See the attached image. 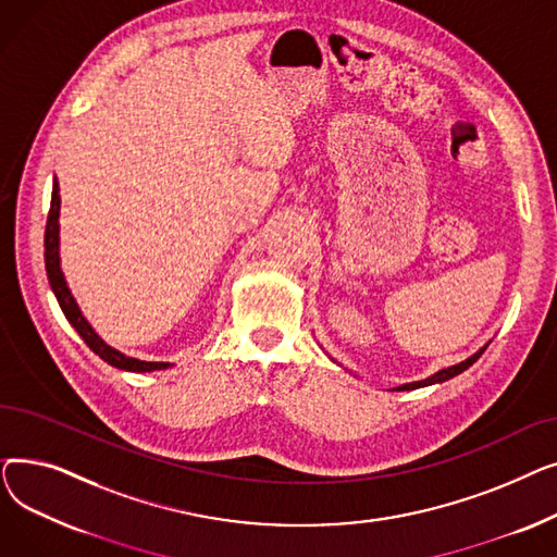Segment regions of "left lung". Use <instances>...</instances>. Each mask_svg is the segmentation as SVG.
Here are the masks:
<instances>
[{"instance_id": "8db88e82", "label": "left lung", "mask_w": 557, "mask_h": 557, "mask_svg": "<svg viewBox=\"0 0 557 557\" xmlns=\"http://www.w3.org/2000/svg\"><path fill=\"white\" fill-rule=\"evenodd\" d=\"M487 347V345H485ZM485 347H481L476 355H472L470 359H465V361H460V363H456V366H451V368H443V370H437L435 374H431V376H426V379H422V382H411V384H404V386H397L395 391H416V388H424V386H433V384H443V382H447V379H451V376H456V374H460V372H465L467 368H470L472 363H476V359L485 352Z\"/></svg>"}]
</instances>
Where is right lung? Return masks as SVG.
<instances>
[{"instance_id":"add662e5","label":"right lung","mask_w":557,"mask_h":557,"mask_svg":"<svg viewBox=\"0 0 557 557\" xmlns=\"http://www.w3.org/2000/svg\"><path fill=\"white\" fill-rule=\"evenodd\" d=\"M58 181L53 178V191H51V208H49V216H47V227H45V267H47V277L51 284L53 296L61 305L65 318L70 320V325L78 332V336L87 343V347L92 349L95 355H99L106 363H110L112 368L120 370H128V372H153V370H166L171 363L164 361H139L135 357H126L122 355L120 349L110 347L95 330L92 325L87 323L85 315L81 313L72 290L65 282L63 269H61V225H58V216H61V194H58Z\"/></svg>"}]
</instances>
